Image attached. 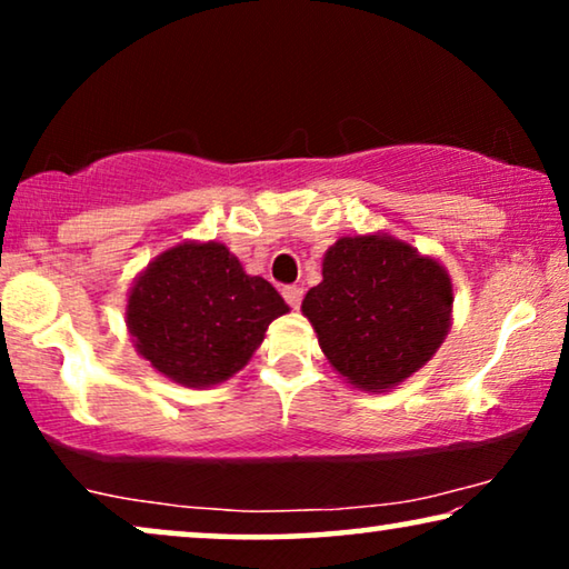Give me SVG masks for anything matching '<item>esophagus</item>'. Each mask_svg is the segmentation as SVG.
<instances>
[{"label": "esophagus", "instance_id": "34e87169", "mask_svg": "<svg viewBox=\"0 0 569 569\" xmlns=\"http://www.w3.org/2000/svg\"><path fill=\"white\" fill-rule=\"evenodd\" d=\"M282 298L287 300V306L298 310L300 302H302V287H298V284H287V287H282Z\"/></svg>", "mask_w": 569, "mask_h": 569}]
</instances>
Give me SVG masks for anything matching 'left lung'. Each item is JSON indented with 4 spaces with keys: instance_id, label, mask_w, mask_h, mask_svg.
Wrapping results in <instances>:
<instances>
[{
    "instance_id": "8db88e82",
    "label": "left lung",
    "mask_w": 569,
    "mask_h": 569,
    "mask_svg": "<svg viewBox=\"0 0 569 569\" xmlns=\"http://www.w3.org/2000/svg\"><path fill=\"white\" fill-rule=\"evenodd\" d=\"M321 284L302 316L331 368L360 391L383 393L425 368L453 321L446 267L388 232L345 236L323 253Z\"/></svg>"
}]
</instances>
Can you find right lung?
Segmentation results:
<instances>
[{"label": "right lung", "instance_id": "1", "mask_svg": "<svg viewBox=\"0 0 569 569\" xmlns=\"http://www.w3.org/2000/svg\"><path fill=\"white\" fill-rule=\"evenodd\" d=\"M290 313L263 277L246 274L217 240H183L147 263L127 298V329L137 352L160 376L209 388L236 376L269 323Z\"/></svg>", "mask_w": 569, "mask_h": 569}]
</instances>
